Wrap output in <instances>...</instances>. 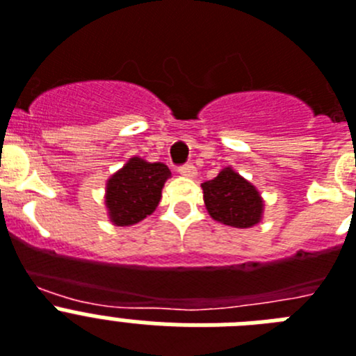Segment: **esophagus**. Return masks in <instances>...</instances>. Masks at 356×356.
<instances>
[{"instance_id":"obj_1","label":"esophagus","mask_w":356,"mask_h":356,"mask_svg":"<svg viewBox=\"0 0 356 356\" xmlns=\"http://www.w3.org/2000/svg\"><path fill=\"white\" fill-rule=\"evenodd\" d=\"M178 171H180L181 176H187V178H194V176L198 175V171H196V167H194L193 163H185V165H181Z\"/></svg>"}]
</instances>
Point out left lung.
<instances>
[{
	"instance_id": "obj_1",
	"label": "left lung",
	"mask_w": 356,
	"mask_h": 356,
	"mask_svg": "<svg viewBox=\"0 0 356 356\" xmlns=\"http://www.w3.org/2000/svg\"><path fill=\"white\" fill-rule=\"evenodd\" d=\"M203 202L211 218L234 229H250L261 223L265 200L256 185L232 167H223L214 180L202 184Z\"/></svg>"
}]
</instances>
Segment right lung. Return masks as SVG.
<instances>
[{"label": "right lung", "instance_id": "1", "mask_svg": "<svg viewBox=\"0 0 356 356\" xmlns=\"http://www.w3.org/2000/svg\"><path fill=\"white\" fill-rule=\"evenodd\" d=\"M169 176L171 171L165 163L147 162L140 156L129 158L106 181L104 205L109 221L117 227H129L153 214Z\"/></svg>", "mask_w": 356, "mask_h": 356}]
</instances>
